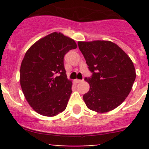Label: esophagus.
Here are the masks:
<instances>
[{
	"mask_svg": "<svg viewBox=\"0 0 149 149\" xmlns=\"http://www.w3.org/2000/svg\"><path fill=\"white\" fill-rule=\"evenodd\" d=\"M84 80H79V79H76V83H82V82Z\"/></svg>",
	"mask_w": 149,
	"mask_h": 149,
	"instance_id": "esophagus-1",
	"label": "esophagus"
}]
</instances>
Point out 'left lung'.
I'll use <instances>...</instances> for the list:
<instances>
[{
  "label": "left lung",
  "mask_w": 149,
  "mask_h": 149,
  "mask_svg": "<svg viewBox=\"0 0 149 149\" xmlns=\"http://www.w3.org/2000/svg\"><path fill=\"white\" fill-rule=\"evenodd\" d=\"M91 77L85 80L90 84L83 95L90 110L105 113L120 105L130 92L136 78L134 64L128 55L111 41L78 42Z\"/></svg>",
  "instance_id": "1"
}]
</instances>
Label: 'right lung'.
Wrapping results in <instances>:
<instances>
[{"label":"right lung","instance_id":"1","mask_svg":"<svg viewBox=\"0 0 149 149\" xmlns=\"http://www.w3.org/2000/svg\"><path fill=\"white\" fill-rule=\"evenodd\" d=\"M76 47L73 39L54 32L26 52L20 67V85L26 100L38 113L54 116L66 109L72 83L67 79L64 58Z\"/></svg>","mask_w":149,"mask_h":149}]
</instances>
